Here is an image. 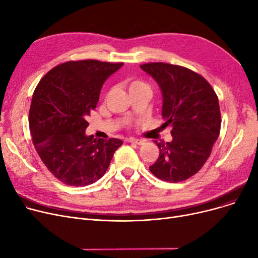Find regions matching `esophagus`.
<instances>
[{
  "instance_id": "obj_1",
  "label": "esophagus",
  "mask_w": 258,
  "mask_h": 258,
  "mask_svg": "<svg viewBox=\"0 0 258 258\" xmlns=\"http://www.w3.org/2000/svg\"><path fill=\"white\" fill-rule=\"evenodd\" d=\"M127 142L135 143V144H138V145L144 144V140H142V139H135V138H130V139H127Z\"/></svg>"
}]
</instances>
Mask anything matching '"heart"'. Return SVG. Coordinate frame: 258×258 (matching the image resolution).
Returning a JSON list of instances; mask_svg holds the SVG:
<instances>
[{
  "mask_svg": "<svg viewBox=\"0 0 258 258\" xmlns=\"http://www.w3.org/2000/svg\"><path fill=\"white\" fill-rule=\"evenodd\" d=\"M126 84L128 85V90H130V91L147 87L144 83H142L141 80H137V79H135V80H127Z\"/></svg>",
  "mask_w": 258,
  "mask_h": 258,
  "instance_id": "heart-1",
  "label": "heart"
}]
</instances>
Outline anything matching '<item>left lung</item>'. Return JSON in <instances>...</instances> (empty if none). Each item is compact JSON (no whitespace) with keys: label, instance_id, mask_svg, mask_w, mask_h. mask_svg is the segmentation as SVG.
<instances>
[{"label":"left lung","instance_id":"8db88e82","mask_svg":"<svg viewBox=\"0 0 258 258\" xmlns=\"http://www.w3.org/2000/svg\"><path fill=\"white\" fill-rule=\"evenodd\" d=\"M140 68L158 83L163 96V126H172L170 142H156L160 154L150 170L169 183L185 181L206 163L218 140V96L204 77L185 67L148 62Z\"/></svg>","mask_w":258,"mask_h":258}]
</instances>
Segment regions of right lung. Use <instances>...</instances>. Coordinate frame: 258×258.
Instances as JSON below:
<instances>
[{
	"mask_svg": "<svg viewBox=\"0 0 258 258\" xmlns=\"http://www.w3.org/2000/svg\"><path fill=\"white\" fill-rule=\"evenodd\" d=\"M123 62L71 60L54 67L36 86L29 110L35 150L49 171L69 186L98 181L122 145L116 138L87 136L88 116L107 77Z\"/></svg>",
	"mask_w": 258,
	"mask_h": 258,
	"instance_id": "1",
	"label": "right lung"
}]
</instances>
